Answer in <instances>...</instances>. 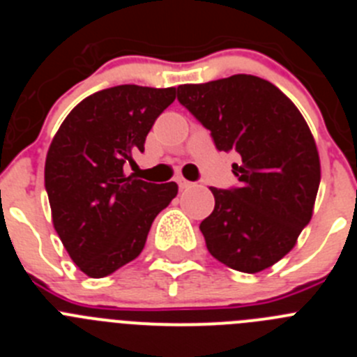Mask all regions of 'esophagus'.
<instances>
[{"label": "esophagus", "instance_id": "1", "mask_svg": "<svg viewBox=\"0 0 357 357\" xmlns=\"http://www.w3.org/2000/svg\"><path fill=\"white\" fill-rule=\"evenodd\" d=\"M176 184H178V188L181 189H189L191 185H193V182H189L185 181V178H182V176H178V178H176Z\"/></svg>", "mask_w": 357, "mask_h": 357}]
</instances>
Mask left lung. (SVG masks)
<instances>
[{"label":"left lung","mask_w":357,"mask_h":357,"mask_svg":"<svg viewBox=\"0 0 357 357\" xmlns=\"http://www.w3.org/2000/svg\"><path fill=\"white\" fill-rule=\"evenodd\" d=\"M176 98L218 150L241 157L232 164L238 188H211L214 211L200 223L207 250L232 270L263 272L295 247L313 216L320 185L313 134L291 100L254 75L178 85Z\"/></svg>","instance_id":"obj_1"}]
</instances>
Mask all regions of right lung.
Returning <instances> with one entry per match:
<instances>
[{"label": "right lung", "mask_w": 357, "mask_h": 357, "mask_svg": "<svg viewBox=\"0 0 357 357\" xmlns=\"http://www.w3.org/2000/svg\"><path fill=\"white\" fill-rule=\"evenodd\" d=\"M173 100L175 87L98 91L69 112L53 137L44 166L53 227L85 275L100 279L134 261L155 216L178 193L175 182L151 184L125 173Z\"/></svg>", "instance_id": "right-lung-1"}]
</instances>
